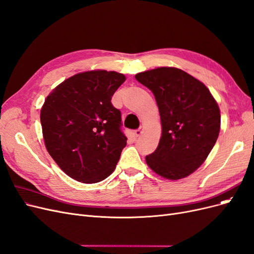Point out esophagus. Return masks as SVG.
Instances as JSON below:
<instances>
[{
  "mask_svg": "<svg viewBox=\"0 0 254 254\" xmlns=\"http://www.w3.org/2000/svg\"><path fill=\"white\" fill-rule=\"evenodd\" d=\"M143 133V127H140L139 128H137V129H135V132H134V134H135V136H140L141 134Z\"/></svg>",
  "mask_w": 254,
  "mask_h": 254,
  "instance_id": "esophagus-1",
  "label": "esophagus"
}]
</instances>
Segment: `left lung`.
<instances>
[{
  "mask_svg": "<svg viewBox=\"0 0 254 254\" xmlns=\"http://www.w3.org/2000/svg\"><path fill=\"white\" fill-rule=\"evenodd\" d=\"M156 99L161 137L145 157L157 175L178 181L197 170L217 140L220 111L201 81L177 67H157L135 76Z\"/></svg>",
  "mask_w": 254,
  "mask_h": 254,
  "instance_id": "8db88e82",
  "label": "left lung"
}]
</instances>
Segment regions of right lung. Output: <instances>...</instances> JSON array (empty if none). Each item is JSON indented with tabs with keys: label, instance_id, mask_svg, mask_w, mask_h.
I'll use <instances>...</instances> for the list:
<instances>
[{
	"label": "right lung",
	"instance_id": "right-lung-1",
	"mask_svg": "<svg viewBox=\"0 0 254 254\" xmlns=\"http://www.w3.org/2000/svg\"><path fill=\"white\" fill-rule=\"evenodd\" d=\"M125 81L114 70L79 72L57 85L41 108L45 148L77 182L99 183L116 168L127 137L111 99Z\"/></svg>",
	"mask_w": 254,
	"mask_h": 254
}]
</instances>
